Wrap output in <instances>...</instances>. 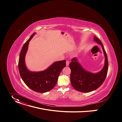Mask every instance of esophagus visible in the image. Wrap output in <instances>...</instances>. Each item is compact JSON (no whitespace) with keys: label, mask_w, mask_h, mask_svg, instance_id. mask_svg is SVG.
Listing matches in <instances>:
<instances>
[{"label":"esophagus","mask_w":122,"mask_h":122,"mask_svg":"<svg viewBox=\"0 0 122 122\" xmlns=\"http://www.w3.org/2000/svg\"><path fill=\"white\" fill-rule=\"evenodd\" d=\"M69 64H70V62H69V61L67 60V61H66V66H68L69 65Z\"/></svg>","instance_id":"obj_1"}]
</instances>
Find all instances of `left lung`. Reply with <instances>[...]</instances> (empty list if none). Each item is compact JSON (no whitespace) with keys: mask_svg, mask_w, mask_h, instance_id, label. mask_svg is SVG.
<instances>
[{"mask_svg":"<svg viewBox=\"0 0 122 122\" xmlns=\"http://www.w3.org/2000/svg\"><path fill=\"white\" fill-rule=\"evenodd\" d=\"M94 40L101 46L104 53L105 62L103 69L97 73L88 72L82 67L76 58H73L69 65L71 85L75 90L82 92H89L97 89L104 82L108 71L107 57L103 44L96 36L94 37Z\"/></svg>","mask_w":122,"mask_h":122,"instance_id":"obj_1","label":"left lung"}]
</instances>
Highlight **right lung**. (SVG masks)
I'll list each match as a JSON object with an SVG mask.
<instances>
[{"label": "right lung", "instance_id": "obj_1", "mask_svg": "<svg viewBox=\"0 0 122 122\" xmlns=\"http://www.w3.org/2000/svg\"><path fill=\"white\" fill-rule=\"evenodd\" d=\"M35 34L34 33L30 36L21 49L18 61V69L22 79L30 88L37 92L44 93L51 90L56 84L61 71L66 67V60L55 62L44 71H29L26 67L25 56L29 42Z\"/></svg>", "mask_w": 122, "mask_h": 122}]
</instances>
